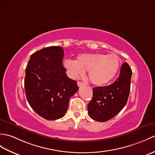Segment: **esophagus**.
<instances>
[{"mask_svg": "<svg viewBox=\"0 0 155 155\" xmlns=\"http://www.w3.org/2000/svg\"><path fill=\"white\" fill-rule=\"evenodd\" d=\"M77 84H78V86H79V87H80V86H84V83H83V82H82L78 81V82H77Z\"/></svg>", "mask_w": 155, "mask_h": 155, "instance_id": "1", "label": "esophagus"}]
</instances>
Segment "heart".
<instances>
[{
    "mask_svg": "<svg viewBox=\"0 0 155 155\" xmlns=\"http://www.w3.org/2000/svg\"><path fill=\"white\" fill-rule=\"evenodd\" d=\"M64 64L72 78H78L88 71L89 81L94 85L103 86L116 77L120 60L116 54L84 53L78 55L76 61L66 60Z\"/></svg>",
    "mask_w": 155,
    "mask_h": 155,
    "instance_id": "1",
    "label": "heart"
}]
</instances>
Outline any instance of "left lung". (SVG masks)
I'll return each instance as SVG.
<instances>
[{"label":"left lung","mask_w":155,"mask_h":155,"mask_svg":"<svg viewBox=\"0 0 155 155\" xmlns=\"http://www.w3.org/2000/svg\"><path fill=\"white\" fill-rule=\"evenodd\" d=\"M131 74V67L124 63L114 83L93 88L92 99L88 105L89 116L97 121L104 122L116 116L127 104Z\"/></svg>","instance_id":"8db88e82"}]
</instances>
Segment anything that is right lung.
I'll return each mask as SVG.
<instances>
[{"mask_svg":"<svg viewBox=\"0 0 155 155\" xmlns=\"http://www.w3.org/2000/svg\"><path fill=\"white\" fill-rule=\"evenodd\" d=\"M63 48L51 46L30 56L24 79L28 102L39 116L48 120L63 117L69 98L77 92V82L67 77L63 65Z\"/></svg>","mask_w":155,"mask_h":155,"instance_id":"1","label":"right lung"}]
</instances>
